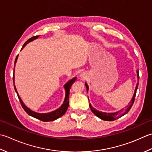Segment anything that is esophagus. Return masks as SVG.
<instances>
[{"mask_svg":"<svg viewBox=\"0 0 152 152\" xmlns=\"http://www.w3.org/2000/svg\"><path fill=\"white\" fill-rule=\"evenodd\" d=\"M80 77H81V78L83 79H86V74L85 72L81 73H80Z\"/></svg>","mask_w":152,"mask_h":152,"instance_id":"obj_1","label":"esophagus"}]
</instances>
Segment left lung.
<instances>
[{"label":"left lung","mask_w":152,"mask_h":152,"mask_svg":"<svg viewBox=\"0 0 152 152\" xmlns=\"http://www.w3.org/2000/svg\"><path fill=\"white\" fill-rule=\"evenodd\" d=\"M137 78L138 80H139V74H138V70L137 71ZM85 86H86V91H87V92H88V89L89 87L87 85V83H85ZM138 82L137 83V85H136V88L134 90V94H133V96L132 98V99L130 101L129 104L130 105L129 106L126 108L125 110H121L119 111H116V112H113V113H106V112H102V111H98L97 110H96L95 108H94L92 106V105L90 104H89V106L90 108H91V111H92V113H93L95 115H96L99 118L104 120V121H112L114 120H116L117 119L119 118V117H122L123 115H125V114L127 113L129 110H131V108L132 107L133 104H134V98L136 96V94H137V88H138ZM89 100V99H88Z\"/></svg>","instance_id":"obj_1"}]
</instances>
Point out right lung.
I'll list each match as a JSON object with an SVG mask.
<instances>
[{
    "instance_id": "1",
    "label": "right lung",
    "mask_w": 152,
    "mask_h": 152,
    "mask_svg": "<svg viewBox=\"0 0 152 152\" xmlns=\"http://www.w3.org/2000/svg\"><path fill=\"white\" fill-rule=\"evenodd\" d=\"M39 36H35L29 39L28 41H27L26 42L24 43V45L23 46V47L21 48V50L26 46V45L27 43H29L30 42H31L34 40H35L39 38ZM18 58V55L17 56L15 60V64H16L17 62V60ZM15 67V66H14ZM15 70H14V73ZM77 79V77H74V78L72 79L71 80H69V81L67 82L66 84L64 85V88H65V91H66V96H65V99L64 101L63 102V104H61V106L58 108L57 110H56L53 111H50V112L48 113H38V112H35L33 110H31L28 107H27L25 104L23 103V102L21 100L20 96L18 94V92L17 91L16 87H15V83H14V74L13 75V81H14V88H15V91L17 93V95L18 96V98H19L20 102L21 103V106L24 109V110L26 111V112L29 115L33 117H35L36 119H38L41 121H42L45 122H48V121H54L56 119H57L58 118H60V117H61L62 115H64L65 113L66 112V111L68 108V106H69V92H70V88L72 87V85H73V83L75 81V80Z\"/></svg>"
}]
</instances>
